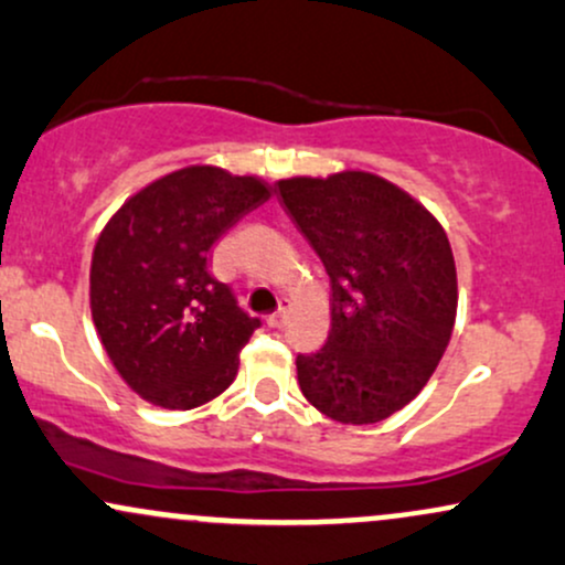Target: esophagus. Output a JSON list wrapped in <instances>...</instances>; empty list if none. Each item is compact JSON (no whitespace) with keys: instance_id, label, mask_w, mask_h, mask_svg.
Wrapping results in <instances>:
<instances>
[{"instance_id":"1","label":"esophagus","mask_w":565,"mask_h":565,"mask_svg":"<svg viewBox=\"0 0 565 565\" xmlns=\"http://www.w3.org/2000/svg\"><path fill=\"white\" fill-rule=\"evenodd\" d=\"M287 313H289V310H287V305H281V308H278L274 316H268V327H274V329H281L284 323H287Z\"/></svg>"}]
</instances>
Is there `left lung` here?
I'll return each mask as SVG.
<instances>
[{"mask_svg": "<svg viewBox=\"0 0 565 565\" xmlns=\"http://www.w3.org/2000/svg\"><path fill=\"white\" fill-rule=\"evenodd\" d=\"M276 188L332 284L327 345L297 355L300 391L337 423H382L417 398L451 340L457 268L444 225L364 170Z\"/></svg>", "mask_w": 565, "mask_h": 565, "instance_id": "obj_1", "label": "left lung"}]
</instances>
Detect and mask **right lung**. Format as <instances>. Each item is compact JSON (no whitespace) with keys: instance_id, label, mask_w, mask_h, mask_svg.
I'll use <instances>...</instances> for the list:
<instances>
[{"instance_id":"right-lung-1","label":"right lung","mask_w":565,"mask_h":565,"mask_svg":"<svg viewBox=\"0 0 565 565\" xmlns=\"http://www.w3.org/2000/svg\"><path fill=\"white\" fill-rule=\"evenodd\" d=\"M274 188L191 164L129 196L97 236L89 310L108 359L140 398L188 412L236 380L252 319L210 270L212 246Z\"/></svg>"}]
</instances>
